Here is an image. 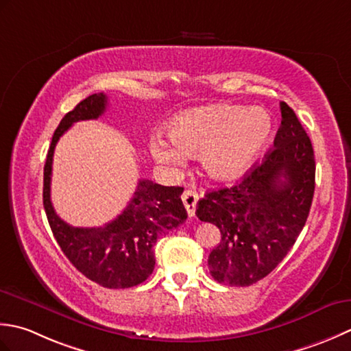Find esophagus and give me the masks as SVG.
<instances>
[{"label": "esophagus", "mask_w": 351, "mask_h": 351, "mask_svg": "<svg viewBox=\"0 0 351 351\" xmlns=\"http://www.w3.org/2000/svg\"><path fill=\"white\" fill-rule=\"evenodd\" d=\"M183 199V204L186 207V212H188L189 217H194L195 215V207H197V202H198V194L195 191L188 189L183 192L182 195Z\"/></svg>", "instance_id": "34e87169"}]
</instances>
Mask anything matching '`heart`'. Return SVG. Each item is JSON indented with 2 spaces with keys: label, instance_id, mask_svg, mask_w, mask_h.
<instances>
[{
  "label": "heart",
  "instance_id": "obj_1",
  "mask_svg": "<svg viewBox=\"0 0 351 351\" xmlns=\"http://www.w3.org/2000/svg\"><path fill=\"white\" fill-rule=\"evenodd\" d=\"M271 133L273 121L262 107L207 106L177 115L168 124L173 142L156 134L149 141V152L167 167H180L186 156H199L210 180L230 182L253 165Z\"/></svg>",
  "mask_w": 351,
  "mask_h": 351
}]
</instances>
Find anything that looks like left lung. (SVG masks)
<instances>
[{
  "instance_id": "obj_1",
  "label": "left lung",
  "mask_w": 351,
  "mask_h": 351,
  "mask_svg": "<svg viewBox=\"0 0 351 351\" xmlns=\"http://www.w3.org/2000/svg\"><path fill=\"white\" fill-rule=\"evenodd\" d=\"M282 124L261 165L230 188L207 192L197 217L215 224L219 244L209 254L218 283L250 286L268 276L295 244L315 191V157L294 110L280 101Z\"/></svg>"
}]
</instances>
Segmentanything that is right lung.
<instances>
[{
  "mask_svg": "<svg viewBox=\"0 0 351 351\" xmlns=\"http://www.w3.org/2000/svg\"><path fill=\"white\" fill-rule=\"evenodd\" d=\"M106 107L104 94L89 95L56 128L44 167V207L57 244L69 262L89 280L124 289L147 280L156 265L153 247L157 238L183 224L188 213L180 198L183 188L142 178L123 213L103 227H73L57 215L49 197L57 141L74 123L101 117Z\"/></svg>",
  "mask_w": 351,
  "mask_h": 351,
  "instance_id": "1",
  "label": "right lung"
}]
</instances>
